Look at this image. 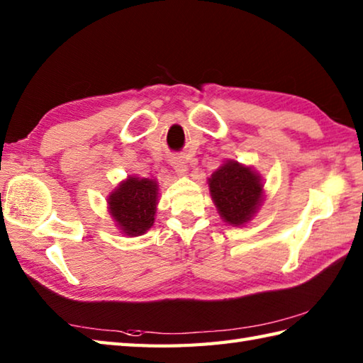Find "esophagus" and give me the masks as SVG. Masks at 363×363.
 <instances>
[{"instance_id": "34e87169", "label": "esophagus", "mask_w": 363, "mask_h": 363, "mask_svg": "<svg viewBox=\"0 0 363 363\" xmlns=\"http://www.w3.org/2000/svg\"><path fill=\"white\" fill-rule=\"evenodd\" d=\"M171 166L175 169V172L180 174V175H184L188 171L186 161H184L183 157H172L171 158Z\"/></svg>"}]
</instances>
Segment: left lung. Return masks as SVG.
Returning a JSON list of instances; mask_svg holds the SVG:
<instances>
[{"instance_id": "1", "label": "left lung", "mask_w": 363, "mask_h": 363, "mask_svg": "<svg viewBox=\"0 0 363 363\" xmlns=\"http://www.w3.org/2000/svg\"><path fill=\"white\" fill-rule=\"evenodd\" d=\"M209 191L223 220L242 225L261 203L262 184L252 169L228 161L211 175Z\"/></svg>"}]
</instances>
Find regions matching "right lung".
Masks as SVG:
<instances>
[{
    "label": "right lung",
    "mask_w": 363,
    "mask_h": 363,
    "mask_svg": "<svg viewBox=\"0 0 363 363\" xmlns=\"http://www.w3.org/2000/svg\"><path fill=\"white\" fill-rule=\"evenodd\" d=\"M158 184L150 179L128 177L108 197V209L127 236H140L155 220Z\"/></svg>",
    "instance_id": "obj_1"
}]
</instances>
